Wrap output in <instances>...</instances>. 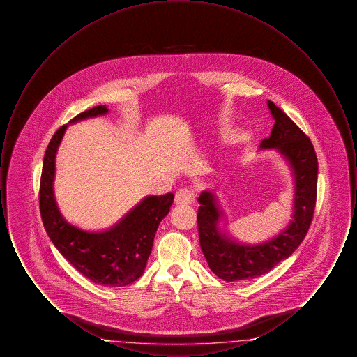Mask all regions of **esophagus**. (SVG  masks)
I'll return each mask as SVG.
<instances>
[{
    "label": "esophagus",
    "instance_id": "obj_1",
    "mask_svg": "<svg viewBox=\"0 0 357 357\" xmlns=\"http://www.w3.org/2000/svg\"><path fill=\"white\" fill-rule=\"evenodd\" d=\"M195 201V194L188 190V188H181L176 194H175V204L179 206H187V204H192Z\"/></svg>",
    "mask_w": 357,
    "mask_h": 357
}]
</instances>
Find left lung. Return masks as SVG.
Returning <instances> with one entry per match:
<instances>
[{"label": "left lung", "mask_w": 357, "mask_h": 357, "mask_svg": "<svg viewBox=\"0 0 357 357\" xmlns=\"http://www.w3.org/2000/svg\"><path fill=\"white\" fill-rule=\"evenodd\" d=\"M274 119L272 134L259 150H275L285 159L293 176L291 221L274 237L259 243H242L223 231V211L211 190L198 198V231L208 268L222 280L233 282L259 277L287 259L305 238L313 218L317 195V156L310 139L274 102L268 100Z\"/></svg>", "instance_id": "1"}]
</instances>
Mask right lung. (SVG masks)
Returning <instances> with one entry per match:
<instances>
[{
  "mask_svg": "<svg viewBox=\"0 0 357 357\" xmlns=\"http://www.w3.org/2000/svg\"><path fill=\"white\" fill-rule=\"evenodd\" d=\"M109 109L98 105L69 121L107 115ZM69 124L60 127L44 155L40 182V211L52 243L69 264L92 282L120 288L137 280L146 269L159 223L169 214L174 194L149 195L128 211L116 225L100 231H89L67 221L56 202V153Z\"/></svg>",
  "mask_w": 357,
  "mask_h": 357,
  "instance_id": "1",
  "label": "right lung"
}]
</instances>
